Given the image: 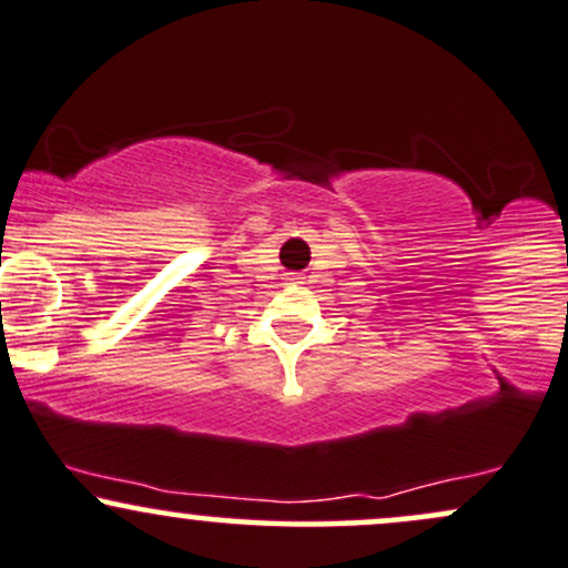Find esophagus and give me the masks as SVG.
I'll return each mask as SVG.
<instances>
[{
    "mask_svg": "<svg viewBox=\"0 0 568 568\" xmlns=\"http://www.w3.org/2000/svg\"><path fill=\"white\" fill-rule=\"evenodd\" d=\"M291 280H293V283H298V285H304V283H306V277H304V275H291Z\"/></svg>",
    "mask_w": 568,
    "mask_h": 568,
    "instance_id": "1",
    "label": "esophagus"
}]
</instances>
